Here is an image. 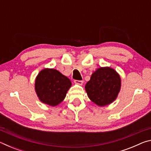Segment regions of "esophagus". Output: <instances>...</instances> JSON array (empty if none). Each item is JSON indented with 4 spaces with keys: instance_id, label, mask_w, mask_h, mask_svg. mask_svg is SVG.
I'll return each mask as SVG.
<instances>
[{
    "instance_id": "esophagus-1",
    "label": "esophagus",
    "mask_w": 151,
    "mask_h": 151,
    "mask_svg": "<svg viewBox=\"0 0 151 151\" xmlns=\"http://www.w3.org/2000/svg\"><path fill=\"white\" fill-rule=\"evenodd\" d=\"M75 82V83L76 84V85H82L83 83V81H78V80H75L74 81Z\"/></svg>"
}]
</instances>
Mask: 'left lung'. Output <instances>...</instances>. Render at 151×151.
Listing matches in <instances>:
<instances>
[{"mask_svg":"<svg viewBox=\"0 0 151 151\" xmlns=\"http://www.w3.org/2000/svg\"><path fill=\"white\" fill-rule=\"evenodd\" d=\"M121 77L110 67H101L91 75L85 85L91 100L97 105L103 106L116 99L121 89Z\"/></svg>","mask_w":151,"mask_h":151,"instance_id":"obj_1","label":"left lung"}]
</instances>
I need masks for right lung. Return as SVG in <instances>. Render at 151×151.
Wrapping results in <instances>:
<instances>
[{
    "mask_svg": "<svg viewBox=\"0 0 151 151\" xmlns=\"http://www.w3.org/2000/svg\"><path fill=\"white\" fill-rule=\"evenodd\" d=\"M71 82L59 71L45 68L37 75L35 91L40 101L50 106H57L65 99Z\"/></svg>",
    "mask_w": 151,
    "mask_h": 151,
    "instance_id": "1",
    "label": "right lung"
}]
</instances>
